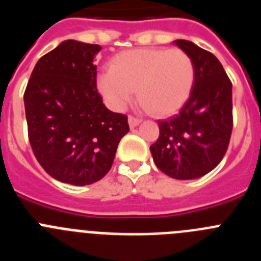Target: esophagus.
Wrapping results in <instances>:
<instances>
[{"mask_svg":"<svg viewBox=\"0 0 261 261\" xmlns=\"http://www.w3.org/2000/svg\"><path fill=\"white\" fill-rule=\"evenodd\" d=\"M128 123H129V126H130V128H135V126H137L138 124L141 123V120L138 119V117H135V116H132V115H129Z\"/></svg>","mask_w":261,"mask_h":261,"instance_id":"obj_1","label":"esophagus"}]
</instances>
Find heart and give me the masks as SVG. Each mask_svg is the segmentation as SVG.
Returning <instances> with one entry per match:
<instances>
[{
	"mask_svg": "<svg viewBox=\"0 0 261 261\" xmlns=\"http://www.w3.org/2000/svg\"><path fill=\"white\" fill-rule=\"evenodd\" d=\"M195 77V62L184 50L144 48L119 53L98 77V87L114 110H124L137 89L138 100L150 114L166 116L187 102Z\"/></svg>",
	"mask_w": 261,
	"mask_h": 261,
	"instance_id": "obj_1",
	"label": "heart"
}]
</instances>
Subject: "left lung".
<instances>
[{
    "instance_id": "left-lung-1",
    "label": "left lung",
    "mask_w": 261,
    "mask_h": 261,
    "mask_svg": "<svg viewBox=\"0 0 261 261\" xmlns=\"http://www.w3.org/2000/svg\"><path fill=\"white\" fill-rule=\"evenodd\" d=\"M175 44L192 57L195 84L175 116L159 120L150 146L156 167L174 179H196L225 156L232 130V85L213 53L188 40Z\"/></svg>"
}]
</instances>
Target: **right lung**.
Here are the masks:
<instances>
[{"label":"right lung","mask_w":261,"mask_h":261,"mask_svg":"<svg viewBox=\"0 0 261 261\" xmlns=\"http://www.w3.org/2000/svg\"><path fill=\"white\" fill-rule=\"evenodd\" d=\"M102 47L65 40L36 62L24 91L27 130L34 155L62 183L100 180L129 132L126 115L103 105L94 56Z\"/></svg>","instance_id":"obj_1"}]
</instances>
